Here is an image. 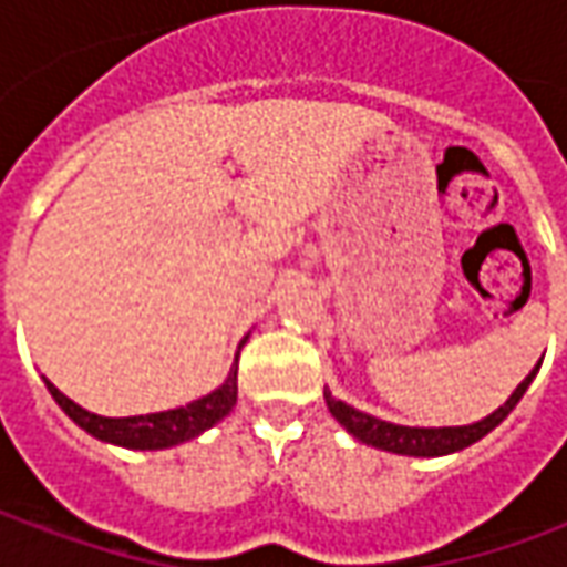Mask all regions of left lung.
I'll return each instance as SVG.
<instances>
[{
	"label": "left lung",
	"mask_w": 567,
	"mask_h": 567,
	"mask_svg": "<svg viewBox=\"0 0 567 567\" xmlns=\"http://www.w3.org/2000/svg\"><path fill=\"white\" fill-rule=\"evenodd\" d=\"M540 368V364H537ZM537 368L525 377L516 392L504 401V406H498L492 416L480 419L474 425H455V427H410V425H394V422H382L377 416H368L355 406H349L346 401H337L331 392H324V404L331 410V416L340 422V425L352 434L361 443L368 446H377V450L398 452V455H416V458H434V455H450V452H458L464 446H471L476 440H483L492 431L498 427L504 419L511 416L513 406L523 401L525 389L535 380Z\"/></svg>",
	"instance_id": "obj_1"
}]
</instances>
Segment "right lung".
<instances>
[{"instance_id": "right-lung-1", "label": "right lung", "mask_w": 567, "mask_h": 567, "mask_svg": "<svg viewBox=\"0 0 567 567\" xmlns=\"http://www.w3.org/2000/svg\"><path fill=\"white\" fill-rule=\"evenodd\" d=\"M246 343V340H243ZM239 343V346H243ZM236 364H239V352H236ZM236 364L227 373V380L206 398L190 401L185 406H175V410H163V413H148V416H127V419H109L87 413L84 406L75 401H69L66 394L56 389L54 382L44 380L48 392L54 398L56 404L63 406L72 422L84 427L87 434L105 443H115V446H127V450H166V446H178L185 440H194L203 434L206 427L215 422H221L230 410L236 406Z\"/></svg>"}]
</instances>
